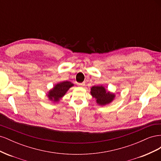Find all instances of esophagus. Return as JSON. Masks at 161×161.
<instances>
[{"label":"esophagus","mask_w":161,"mask_h":161,"mask_svg":"<svg viewBox=\"0 0 161 161\" xmlns=\"http://www.w3.org/2000/svg\"><path fill=\"white\" fill-rule=\"evenodd\" d=\"M79 85V86H84L85 85V82H81V83H79L78 84Z\"/></svg>","instance_id":"34e87169"}]
</instances>
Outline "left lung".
Wrapping results in <instances>:
<instances>
[{"label": "left lung", "mask_w": 161, "mask_h": 161, "mask_svg": "<svg viewBox=\"0 0 161 161\" xmlns=\"http://www.w3.org/2000/svg\"><path fill=\"white\" fill-rule=\"evenodd\" d=\"M91 93L97 99V103L101 105L108 104L114 100L115 95L109 92H106L103 86H93Z\"/></svg>", "instance_id": "8db88e82"}]
</instances>
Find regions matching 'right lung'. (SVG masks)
<instances>
[{"mask_svg":"<svg viewBox=\"0 0 161 161\" xmlns=\"http://www.w3.org/2000/svg\"><path fill=\"white\" fill-rule=\"evenodd\" d=\"M72 86L73 84L69 81H64L60 82V83L57 84L53 87V89L49 92L47 96L50 100L53 101H59V99H61V97L64 96L67 91Z\"/></svg>","mask_w":161,"mask_h":161,"instance_id":"1","label":"right lung"}]
</instances>
